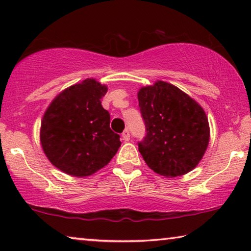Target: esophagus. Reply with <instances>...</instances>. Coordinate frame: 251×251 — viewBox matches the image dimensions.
Instances as JSON below:
<instances>
[{
  "instance_id": "34e87169",
  "label": "esophagus",
  "mask_w": 251,
  "mask_h": 251,
  "mask_svg": "<svg viewBox=\"0 0 251 251\" xmlns=\"http://www.w3.org/2000/svg\"><path fill=\"white\" fill-rule=\"evenodd\" d=\"M122 137H123V141H124V142H128V141H129V138H130L129 130H128V129H125L124 131H123Z\"/></svg>"
}]
</instances>
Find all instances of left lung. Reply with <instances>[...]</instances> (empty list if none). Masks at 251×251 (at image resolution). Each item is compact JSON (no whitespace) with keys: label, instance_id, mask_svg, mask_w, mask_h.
Listing matches in <instances>:
<instances>
[{"label":"left lung","instance_id":"left-lung-1","mask_svg":"<svg viewBox=\"0 0 251 251\" xmlns=\"http://www.w3.org/2000/svg\"><path fill=\"white\" fill-rule=\"evenodd\" d=\"M138 101L146 127L138 151L148 167L166 177L193 171L209 143L203 109L179 88L161 80L142 87Z\"/></svg>","mask_w":251,"mask_h":251}]
</instances>
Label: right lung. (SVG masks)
<instances>
[{"mask_svg":"<svg viewBox=\"0 0 251 251\" xmlns=\"http://www.w3.org/2000/svg\"><path fill=\"white\" fill-rule=\"evenodd\" d=\"M107 87L87 78L55 97L43 116L41 144L55 167L76 177L103 168L121 146L100 99Z\"/></svg>","mask_w":251,"mask_h":251,"instance_id":"right-lung-1","label":"right lung"}]
</instances>
